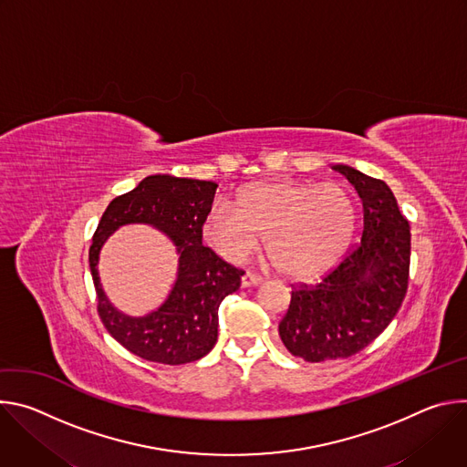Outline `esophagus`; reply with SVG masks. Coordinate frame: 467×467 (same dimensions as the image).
Returning <instances> with one entry per match:
<instances>
[{"instance_id": "1", "label": "esophagus", "mask_w": 467, "mask_h": 467, "mask_svg": "<svg viewBox=\"0 0 467 467\" xmlns=\"http://www.w3.org/2000/svg\"><path fill=\"white\" fill-rule=\"evenodd\" d=\"M262 285V277L260 275H254L251 272H245L242 275V288H249V286H258Z\"/></svg>"}]
</instances>
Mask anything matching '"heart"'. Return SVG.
<instances>
[{"label": "heart", "instance_id": "1", "mask_svg": "<svg viewBox=\"0 0 467 467\" xmlns=\"http://www.w3.org/2000/svg\"><path fill=\"white\" fill-rule=\"evenodd\" d=\"M357 227V207L340 184L265 181L238 195L236 207L214 203L203 234L227 260L240 262L265 236V253L288 279L310 281L344 256Z\"/></svg>", "mask_w": 467, "mask_h": 467}]
</instances>
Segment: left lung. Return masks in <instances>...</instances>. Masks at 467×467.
Returning a JSON list of instances; mask_svg holds the SVG:
<instances>
[{"label":"left lung","instance_id":"left-lung-1","mask_svg":"<svg viewBox=\"0 0 467 467\" xmlns=\"http://www.w3.org/2000/svg\"><path fill=\"white\" fill-rule=\"evenodd\" d=\"M364 207L360 244L319 285L292 292L279 323L285 348L306 362L348 358L395 317L409 286L410 227L384 181L335 164Z\"/></svg>","mask_w":467,"mask_h":467}]
</instances>
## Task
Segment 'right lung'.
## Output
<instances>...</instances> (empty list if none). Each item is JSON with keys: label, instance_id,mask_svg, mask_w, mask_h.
Returning a JSON list of instances; mask_svg holds the SVG:
<instances>
[{"label": "right lung", "instance_id": "right-lung-1", "mask_svg": "<svg viewBox=\"0 0 467 467\" xmlns=\"http://www.w3.org/2000/svg\"><path fill=\"white\" fill-rule=\"evenodd\" d=\"M218 184L173 175H150L137 188L112 199L101 216L88 253L98 310L110 337L144 360L179 366L213 351L218 340V308L240 288L242 270L202 244L203 223ZM140 223L164 232L176 245L178 275L167 299L144 317L118 311L99 279V254L119 226Z\"/></svg>", "mask_w": 467, "mask_h": 467}]
</instances>
